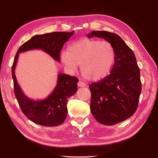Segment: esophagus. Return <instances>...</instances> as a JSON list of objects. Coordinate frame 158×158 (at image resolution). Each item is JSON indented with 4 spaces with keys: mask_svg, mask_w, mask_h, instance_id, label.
I'll return each instance as SVG.
<instances>
[{
    "mask_svg": "<svg viewBox=\"0 0 158 158\" xmlns=\"http://www.w3.org/2000/svg\"><path fill=\"white\" fill-rule=\"evenodd\" d=\"M78 85L79 87H85V84L84 82H82V81H79V82H78Z\"/></svg>",
    "mask_w": 158,
    "mask_h": 158,
    "instance_id": "1",
    "label": "esophagus"
}]
</instances>
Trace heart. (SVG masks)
Here are the masks:
<instances>
[{
  "instance_id": "b5f03b06",
  "label": "heart",
  "mask_w": 158,
  "mask_h": 158,
  "mask_svg": "<svg viewBox=\"0 0 158 158\" xmlns=\"http://www.w3.org/2000/svg\"><path fill=\"white\" fill-rule=\"evenodd\" d=\"M60 58L69 71H76L80 64L81 73L84 78L98 80L111 70L115 59V51L113 45L107 41L85 38L72 44L68 51H62Z\"/></svg>"
}]
</instances>
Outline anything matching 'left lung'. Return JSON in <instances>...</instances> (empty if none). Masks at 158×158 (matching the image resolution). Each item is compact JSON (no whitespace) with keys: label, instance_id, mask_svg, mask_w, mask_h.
I'll return each instance as SVG.
<instances>
[{"label":"left lung","instance_id":"8db88e82","mask_svg":"<svg viewBox=\"0 0 158 158\" xmlns=\"http://www.w3.org/2000/svg\"><path fill=\"white\" fill-rule=\"evenodd\" d=\"M87 37L103 38L115 51L109 75L89 85L90 110L95 120L104 125H115L136 111L142 89L140 69L135 53L120 36L106 31H93Z\"/></svg>","mask_w":158,"mask_h":158}]
</instances>
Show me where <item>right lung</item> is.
Here are the masks:
<instances>
[{
    "mask_svg": "<svg viewBox=\"0 0 158 158\" xmlns=\"http://www.w3.org/2000/svg\"><path fill=\"white\" fill-rule=\"evenodd\" d=\"M74 33V31H60L34 35L21 45L16 52L12 67L14 94L23 113L37 125L55 127L64 121L68 113V99L77 92L79 80L74 76L59 73L56 87L48 97L41 100L31 99L23 93L16 78L15 69L19 54L30 50L41 49L60 62V52L63 45Z\"/></svg>",
    "mask_w": 158,
    "mask_h": 158,
    "instance_id": "1",
    "label": "right lung"
}]
</instances>
